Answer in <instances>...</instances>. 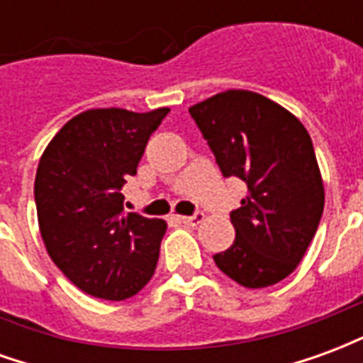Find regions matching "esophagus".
Here are the masks:
<instances>
[{"instance_id":"obj_1","label":"esophagus","mask_w":363,"mask_h":363,"mask_svg":"<svg viewBox=\"0 0 363 363\" xmlns=\"http://www.w3.org/2000/svg\"><path fill=\"white\" fill-rule=\"evenodd\" d=\"M179 220H181L184 225H198L200 221L204 220V213L196 212V213H192V216H181Z\"/></svg>"}]
</instances>
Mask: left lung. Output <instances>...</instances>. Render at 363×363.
<instances>
[{"instance_id":"8db88e82","label":"left lung","mask_w":363,"mask_h":363,"mask_svg":"<svg viewBox=\"0 0 363 363\" xmlns=\"http://www.w3.org/2000/svg\"><path fill=\"white\" fill-rule=\"evenodd\" d=\"M221 174L249 194L231 212L235 241L213 255L245 288H267L296 270L319 228L325 189L309 132L280 104L231 89L189 108Z\"/></svg>"}]
</instances>
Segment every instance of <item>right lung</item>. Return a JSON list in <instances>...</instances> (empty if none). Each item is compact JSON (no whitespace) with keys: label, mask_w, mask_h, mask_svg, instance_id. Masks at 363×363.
<instances>
[{"label":"right lung","mask_w":363,"mask_h":363,"mask_svg":"<svg viewBox=\"0 0 363 363\" xmlns=\"http://www.w3.org/2000/svg\"><path fill=\"white\" fill-rule=\"evenodd\" d=\"M167 114L169 108L85 111L64 124L40 157V235L54 264L89 296L126 299L155 272L167 223L124 212L120 190Z\"/></svg>","instance_id":"obj_1"}]
</instances>
